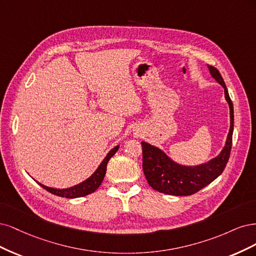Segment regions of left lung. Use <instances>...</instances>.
I'll use <instances>...</instances> for the list:
<instances>
[{"label": "left lung", "instance_id": "1", "mask_svg": "<svg viewBox=\"0 0 256 256\" xmlns=\"http://www.w3.org/2000/svg\"><path fill=\"white\" fill-rule=\"evenodd\" d=\"M210 76L224 89L226 100L230 107V130L226 146L221 152L208 160L196 166H184L172 160L160 148L146 142L142 146V169L149 185L160 192L171 196H190L215 180L224 172L232 149L234 130V108L228 88L220 72L212 66H208Z\"/></svg>", "mask_w": 256, "mask_h": 256}]
</instances>
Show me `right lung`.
Listing matches in <instances>:
<instances>
[{
  "instance_id": "right-lung-1",
  "label": "right lung",
  "mask_w": 256,
  "mask_h": 256,
  "mask_svg": "<svg viewBox=\"0 0 256 256\" xmlns=\"http://www.w3.org/2000/svg\"><path fill=\"white\" fill-rule=\"evenodd\" d=\"M119 149V146L112 148V149L107 153L105 156V158L102 160L100 164V166L96 168V170L92 173V176L85 180L84 182H82L76 186H72L69 188H64V189H57V188H52V187H48L46 185H42L41 183H38L41 187L44 188L48 192H51L55 196H62V198H67V199H74V198H80V196H85L87 194H90L94 192L96 189L100 187V185L103 182V178L105 176L106 173V166L107 162L112 158V156L114 155Z\"/></svg>"
}]
</instances>
